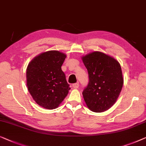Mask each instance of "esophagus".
<instances>
[{
	"instance_id": "1",
	"label": "esophagus",
	"mask_w": 146,
	"mask_h": 146,
	"mask_svg": "<svg viewBox=\"0 0 146 146\" xmlns=\"http://www.w3.org/2000/svg\"><path fill=\"white\" fill-rule=\"evenodd\" d=\"M73 87L74 88V89H78V88H79V83L73 84Z\"/></svg>"
}]
</instances>
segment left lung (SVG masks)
Instances as JSON below:
<instances>
[{
	"label": "left lung",
	"instance_id": "1",
	"mask_svg": "<svg viewBox=\"0 0 146 146\" xmlns=\"http://www.w3.org/2000/svg\"><path fill=\"white\" fill-rule=\"evenodd\" d=\"M89 82L83 96L87 107L94 112L111 108L122 90L124 79L120 63L112 57L94 52L82 57Z\"/></svg>",
	"mask_w": 146,
	"mask_h": 146
}]
</instances>
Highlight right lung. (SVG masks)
<instances>
[{
  "label": "right lung",
  "instance_id": "right-lung-1",
  "mask_svg": "<svg viewBox=\"0 0 146 146\" xmlns=\"http://www.w3.org/2000/svg\"><path fill=\"white\" fill-rule=\"evenodd\" d=\"M66 55L52 50L35 57L26 69L28 91L38 105L46 109L57 108L71 89L61 66Z\"/></svg>",
  "mask_w": 146,
  "mask_h": 146
}]
</instances>
